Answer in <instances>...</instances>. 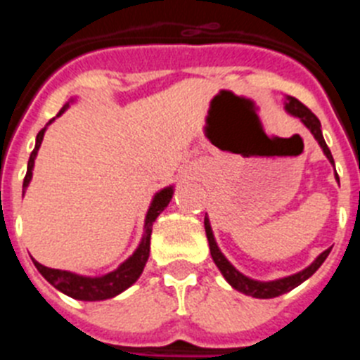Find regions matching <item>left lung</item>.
I'll use <instances>...</instances> for the list:
<instances>
[{
  "label": "left lung",
  "mask_w": 360,
  "mask_h": 360,
  "mask_svg": "<svg viewBox=\"0 0 360 360\" xmlns=\"http://www.w3.org/2000/svg\"><path fill=\"white\" fill-rule=\"evenodd\" d=\"M285 110H287L290 115L297 117V119L301 120V122H303L308 129H310L311 135L316 136V141L319 142V146L323 148L326 158H328V160L333 164L332 153H330L328 146H326V142H324V139H323V133H321L319 119H317V117L314 115V113H311V111L308 110L303 103H299L297 98H294V97L287 98V103H285ZM337 180H339V176H337ZM203 224H205V234H207L212 262L216 263V266L219 269V272L224 274V278L227 279L229 285H231L232 288H236V290L241 292V294L252 295V297H257V299L278 297V295L287 294V292H290L292 288L299 287L301 283L307 281V279L310 278V276L314 274V272H316L321 265H323L324 259L328 257L330 250H332V249L324 250L323 254H319V256H317L316 262L311 263L310 266H307L304 270H301V272H297V274L288 276V278L276 279V281H256V279H250V278H247V276L241 274V272H238V270L227 262V257L221 254V250H219L218 245H216L214 236H212L211 224H209V218H205V221H203Z\"/></svg>",
  "instance_id": "obj_1"
}]
</instances>
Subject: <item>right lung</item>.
<instances>
[{
    "mask_svg": "<svg viewBox=\"0 0 360 360\" xmlns=\"http://www.w3.org/2000/svg\"><path fill=\"white\" fill-rule=\"evenodd\" d=\"M68 108V104L61 108V111L57 113V117L65 113V110ZM52 122V120H50ZM46 131V128L41 129L37 133L36 139V148L32 151L30 158H28V167L27 174H25L23 180V189H27L28 184L32 180V169H34V160H36L37 149H39L41 142H43V135ZM25 193V191H23ZM173 198V187H165V189L158 191L155 198H153L151 205L148 209V214H146V225H144V236H142L141 245L139 249L133 252V256H129L122 265L117 270L110 272L106 276H101V278H86V276H77L72 274L68 270H59V269H49V266L41 265V263L34 262L36 269L39 270L41 276H43L50 285L61 290L63 294L70 295L73 299H79V301H103V299H110L119 295L120 292H124L128 287H131L136 279L141 278L142 270H144L146 262L149 257V240H151V231H153V221L158 218L162 211L167 207V203Z\"/></svg>",
    "mask_w": 360,
    "mask_h": 360,
    "instance_id": "1",
    "label": "right lung"
}]
</instances>
